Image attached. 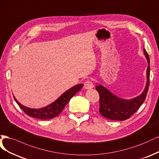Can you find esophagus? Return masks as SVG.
<instances>
[{
    "instance_id": "34e87169",
    "label": "esophagus",
    "mask_w": 159,
    "mask_h": 159,
    "mask_svg": "<svg viewBox=\"0 0 159 159\" xmlns=\"http://www.w3.org/2000/svg\"><path fill=\"white\" fill-rule=\"evenodd\" d=\"M93 87H94V84L93 83V82L90 80H86L84 84V88L85 89H93Z\"/></svg>"
}]
</instances>
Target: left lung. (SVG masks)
<instances>
[{"label": "left lung", "instance_id": "8db88e82", "mask_svg": "<svg viewBox=\"0 0 159 159\" xmlns=\"http://www.w3.org/2000/svg\"><path fill=\"white\" fill-rule=\"evenodd\" d=\"M144 53L148 64L147 69V80L145 90L141 95L131 100H125L115 96L102 85L96 86V89L98 92L100 96L99 111L106 118L116 121H124L129 119L139 110L145 101L149 86L150 59L145 49Z\"/></svg>", "mask_w": 159, "mask_h": 159}]
</instances>
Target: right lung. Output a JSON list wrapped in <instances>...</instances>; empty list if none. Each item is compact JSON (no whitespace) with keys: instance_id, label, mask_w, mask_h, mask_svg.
Segmentation results:
<instances>
[{"instance_id":"1","label":"right lung","mask_w":159,"mask_h":159,"mask_svg":"<svg viewBox=\"0 0 159 159\" xmlns=\"http://www.w3.org/2000/svg\"><path fill=\"white\" fill-rule=\"evenodd\" d=\"M83 84L75 85L69 90H66L53 103L40 109H33L27 107L20 104L14 96V98L20 108L28 116L40 120H50L57 116L63 110L65 106L68 103L70 99L77 93L83 88Z\"/></svg>"}]
</instances>
